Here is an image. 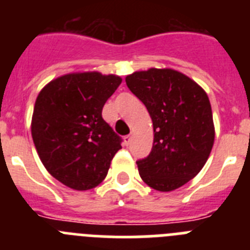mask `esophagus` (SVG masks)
I'll use <instances>...</instances> for the list:
<instances>
[{
  "mask_svg": "<svg viewBox=\"0 0 250 250\" xmlns=\"http://www.w3.org/2000/svg\"><path fill=\"white\" fill-rule=\"evenodd\" d=\"M124 140H125V144L129 145L130 143H131V135H126L125 138H124Z\"/></svg>",
  "mask_w": 250,
  "mask_h": 250,
  "instance_id": "esophagus-1",
  "label": "esophagus"
}]
</instances>
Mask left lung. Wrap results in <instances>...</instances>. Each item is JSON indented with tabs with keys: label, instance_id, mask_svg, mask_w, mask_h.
<instances>
[{
	"label": "left lung",
	"instance_id": "1",
	"mask_svg": "<svg viewBox=\"0 0 250 250\" xmlns=\"http://www.w3.org/2000/svg\"><path fill=\"white\" fill-rule=\"evenodd\" d=\"M146 106L154 127L149 155L136 161L141 179L159 191H171L199 173L214 144L213 114L207 92L171 68H149L125 79Z\"/></svg>",
	"mask_w": 250,
	"mask_h": 250
}]
</instances>
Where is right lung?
Returning a JSON list of instances; mask_svg holds the SVG:
<instances>
[{
	"mask_svg": "<svg viewBox=\"0 0 250 250\" xmlns=\"http://www.w3.org/2000/svg\"><path fill=\"white\" fill-rule=\"evenodd\" d=\"M116 75L75 72L40 91L31 123L37 154L48 173L75 190L98 187L121 149L103 107L121 83Z\"/></svg>",
	"mask_w": 250,
	"mask_h": 250,
	"instance_id": "1",
	"label": "right lung"
}]
</instances>
